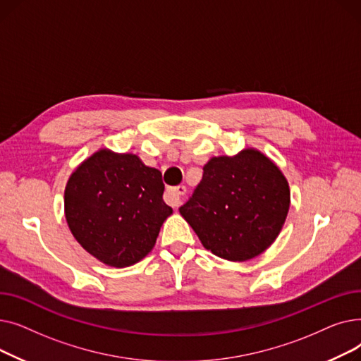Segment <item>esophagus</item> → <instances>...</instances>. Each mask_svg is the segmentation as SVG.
I'll return each mask as SVG.
<instances>
[{
	"mask_svg": "<svg viewBox=\"0 0 361 361\" xmlns=\"http://www.w3.org/2000/svg\"><path fill=\"white\" fill-rule=\"evenodd\" d=\"M185 192L187 190H185L184 185L169 188L168 193H166V202L173 207H178L183 203V197H184Z\"/></svg>",
	"mask_w": 361,
	"mask_h": 361,
	"instance_id": "34e87169",
	"label": "esophagus"
}]
</instances>
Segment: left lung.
Here are the masks:
<instances>
[{"label":"left lung","instance_id":"left-lung-1","mask_svg":"<svg viewBox=\"0 0 361 361\" xmlns=\"http://www.w3.org/2000/svg\"><path fill=\"white\" fill-rule=\"evenodd\" d=\"M288 209L286 176L260 150L247 147L234 157L207 161L202 181L180 214L206 250L245 262L271 247Z\"/></svg>","mask_w":361,"mask_h":361}]
</instances>
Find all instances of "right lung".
<instances>
[{"label":"right lung","instance_id":"add662e5","mask_svg":"<svg viewBox=\"0 0 361 361\" xmlns=\"http://www.w3.org/2000/svg\"><path fill=\"white\" fill-rule=\"evenodd\" d=\"M161 171L135 154L99 149L70 176L64 214L73 237L99 262L127 268L154 249L173 209Z\"/></svg>","mask_w":361,"mask_h":361}]
</instances>
